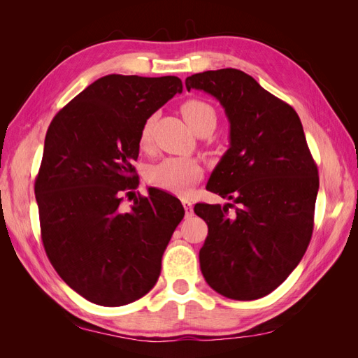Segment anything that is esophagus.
<instances>
[{
    "mask_svg": "<svg viewBox=\"0 0 358 358\" xmlns=\"http://www.w3.org/2000/svg\"><path fill=\"white\" fill-rule=\"evenodd\" d=\"M182 204H183V209H185L187 216H191L192 215V203L189 200H182Z\"/></svg>",
    "mask_w": 358,
    "mask_h": 358,
    "instance_id": "1",
    "label": "esophagus"
}]
</instances>
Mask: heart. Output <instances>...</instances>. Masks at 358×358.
I'll list each match as a JSON object with an SVG mask.
<instances>
[{"label": "heart", "instance_id": "b5f03b06", "mask_svg": "<svg viewBox=\"0 0 358 358\" xmlns=\"http://www.w3.org/2000/svg\"><path fill=\"white\" fill-rule=\"evenodd\" d=\"M180 112L194 131H199L203 128L213 129L216 125V112L213 106L201 99L187 100L182 104ZM152 127L154 119L148 117L138 134L140 149L145 150L149 148L150 140H152ZM201 175L203 169L199 161L170 157L157 162L148 170V180L150 185L171 194H185L201 178Z\"/></svg>", "mask_w": 358, "mask_h": 358}]
</instances>
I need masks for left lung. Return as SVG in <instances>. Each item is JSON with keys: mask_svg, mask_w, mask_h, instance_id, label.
Returning <instances> with one entry per match:
<instances>
[{"mask_svg": "<svg viewBox=\"0 0 358 358\" xmlns=\"http://www.w3.org/2000/svg\"><path fill=\"white\" fill-rule=\"evenodd\" d=\"M185 85L213 95L230 121V148L206 189L233 203L194 206L209 227L201 273L224 297H264L297 267L313 230L320 178L300 117L241 70L197 73Z\"/></svg>", "mask_w": 358, "mask_h": 358, "instance_id": "obj_1", "label": "left lung"}]
</instances>
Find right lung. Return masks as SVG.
Here are the masks:
<instances>
[{"mask_svg": "<svg viewBox=\"0 0 358 358\" xmlns=\"http://www.w3.org/2000/svg\"><path fill=\"white\" fill-rule=\"evenodd\" d=\"M182 88L176 76H104L48 128L34 187L43 246L64 282L95 305L124 306L152 289L185 215L157 188L121 206L138 187L143 122Z\"/></svg>", "mask_w": 358, "mask_h": 358, "instance_id": "add662e5", "label": "right lung"}]
</instances>
